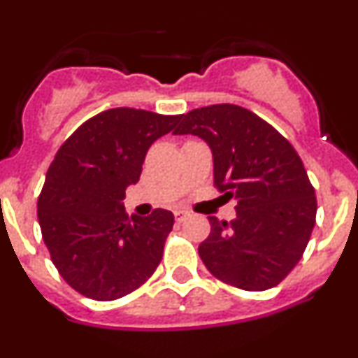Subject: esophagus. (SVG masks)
I'll use <instances>...</instances> for the list:
<instances>
[{"label": "esophagus", "instance_id": "34e87169", "mask_svg": "<svg viewBox=\"0 0 358 358\" xmlns=\"http://www.w3.org/2000/svg\"><path fill=\"white\" fill-rule=\"evenodd\" d=\"M190 216L189 211H183V209H178V211H175V218L176 222H185L187 218Z\"/></svg>", "mask_w": 358, "mask_h": 358}]
</instances>
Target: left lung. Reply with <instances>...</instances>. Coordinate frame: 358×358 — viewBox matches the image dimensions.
Returning a JSON list of instances; mask_svg holds the SVG:
<instances>
[{
  "instance_id": "obj_1",
  "label": "left lung",
  "mask_w": 358,
  "mask_h": 358,
  "mask_svg": "<svg viewBox=\"0 0 358 358\" xmlns=\"http://www.w3.org/2000/svg\"><path fill=\"white\" fill-rule=\"evenodd\" d=\"M182 117L175 135L208 143L215 187L237 201L232 222L209 216L211 234L199 244L202 263L239 289L277 286L301 259L315 225V190L298 152L244 107L218 103Z\"/></svg>"
}]
</instances>
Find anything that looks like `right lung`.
I'll return each instance as SVG.
<instances>
[{"mask_svg": "<svg viewBox=\"0 0 358 358\" xmlns=\"http://www.w3.org/2000/svg\"><path fill=\"white\" fill-rule=\"evenodd\" d=\"M182 115L117 107L83 122L50 164L38 199L43 241L64 280L112 301L138 289L161 263L175 216L128 218L124 192L140 180L149 147Z\"/></svg>", "mask_w": 358, "mask_h": 358, "instance_id": "right-lung-1", "label": "right lung"}]
</instances>
